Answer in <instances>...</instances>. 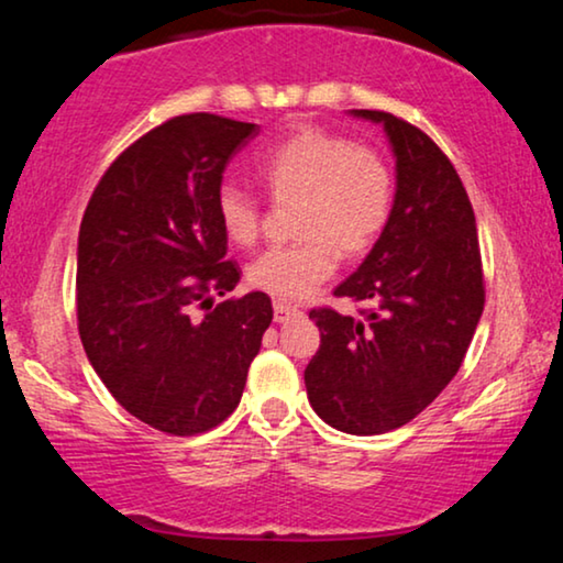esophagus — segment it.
<instances>
[{
  "mask_svg": "<svg viewBox=\"0 0 563 563\" xmlns=\"http://www.w3.org/2000/svg\"><path fill=\"white\" fill-rule=\"evenodd\" d=\"M291 314H299V307L291 302H284V299H276L274 302V320L276 322H287Z\"/></svg>",
  "mask_w": 563,
  "mask_h": 563,
  "instance_id": "34e87169",
  "label": "esophagus"
}]
</instances>
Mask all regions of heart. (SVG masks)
Wrapping results in <instances>:
<instances>
[{"instance_id": "1", "label": "heart", "mask_w": 563, "mask_h": 563, "mask_svg": "<svg viewBox=\"0 0 563 563\" xmlns=\"http://www.w3.org/2000/svg\"><path fill=\"white\" fill-rule=\"evenodd\" d=\"M256 176L274 202H297L302 241L272 249L249 266V284L282 299H302L333 274L338 251L361 256L379 241L395 207V174L368 145L320 128H299L268 148ZM218 220L235 245L261 233V207L235 184L218 189Z\"/></svg>"}]
</instances>
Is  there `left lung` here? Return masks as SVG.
Instances as JSON below:
<instances>
[{
  "instance_id": "left-lung-1",
  "label": "left lung",
  "mask_w": 563,
  "mask_h": 563,
  "mask_svg": "<svg viewBox=\"0 0 563 563\" xmlns=\"http://www.w3.org/2000/svg\"><path fill=\"white\" fill-rule=\"evenodd\" d=\"M384 125L397 158L391 218L335 297L372 305L364 318L312 310L320 349L305 368L312 410L351 435L402 428L441 395L484 310L472 202L449 156L402 118L351 110Z\"/></svg>"
}]
</instances>
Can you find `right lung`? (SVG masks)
<instances>
[{
    "label": "right lung",
    "mask_w": 563,
    "mask_h": 563,
    "mask_svg": "<svg viewBox=\"0 0 563 563\" xmlns=\"http://www.w3.org/2000/svg\"><path fill=\"white\" fill-rule=\"evenodd\" d=\"M258 125L179 114L128 145L99 179L79 228L76 318L89 364L145 426L197 435L243 397L272 325V299L225 261L218 189Z\"/></svg>",
    "instance_id": "1"
}]
</instances>
